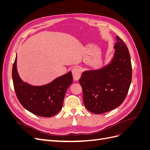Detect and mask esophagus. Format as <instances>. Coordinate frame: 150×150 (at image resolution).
I'll return each instance as SVG.
<instances>
[{
    "mask_svg": "<svg viewBox=\"0 0 150 150\" xmlns=\"http://www.w3.org/2000/svg\"><path fill=\"white\" fill-rule=\"evenodd\" d=\"M81 70L79 67H74L72 69V76H73V78L75 80L78 81L80 77L81 76Z\"/></svg>",
    "mask_w": 150,
    "mask_h": 150,
    "instance_id": "esophagus-1",
    "label": "esophagus"
}]
</instances>
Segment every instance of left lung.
Segmentation results:
<instances>
[{"mask_svg":"<svg viewBox=\"0 0 150 150\" xmlns=\"http://www.w3.org/2000/svg\"><path fill=\"white\" fill-rule=\"evenodd\" d=\"M116 40L114 54L108 64L99 69L84 71L79 80L84 106L94 114H102L120 106L131 83L128 49L118 36Z\"/></svg>","mask_w":150,"mask_h":150,"instance_id":"left-lung-1","label":"left lung"}]
</instances>
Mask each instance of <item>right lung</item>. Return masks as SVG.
<instances>
[{
    "label": "right lung",
    "mask_w": 150,
    "mask_h": 150,
    "mask_svg": "<svg viewBox=\"0 0 150 150\" xmlns=\"http://www.w3.org/2000/svg\"><path fill=\"white\" fill-rule=\"evenodd\" d=\"M13 87L18 100L27 110L42 117H52L61 111L67 88L72 84L71 71L42 86L22 81L17 69V54L12 67Z\"/></svg>",
    "instance_id": "obj_1"
}]
</instances>
